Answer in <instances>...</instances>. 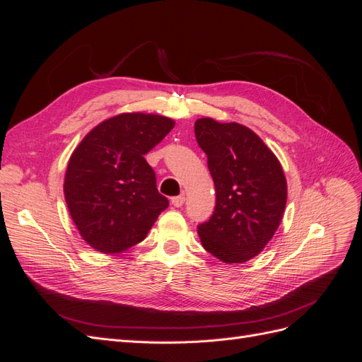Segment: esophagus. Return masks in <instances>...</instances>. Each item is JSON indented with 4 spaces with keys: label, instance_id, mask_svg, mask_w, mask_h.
I'll return each mask as SVG.
<instances>
[{
    "label": "esophagus",
    "instance_id": "obj_1",
    "mask_svg": "<svg viewBox=\"0 0 362 362\" xmlns=\"http://www.w3.org/2000/svg\"><path fill=\"white\" fill-rule=\"evenodd\" d=\"M184 201H185L184 194H181V196H175V198H172V201H170V202H172V205H173V206H177V208H178V206H181V205L184 204Z\"/></svg>",
    "mask_w": 362,
    "mask_h": 362
}]
</instances>
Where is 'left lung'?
<instances>
[{
	"instance_id": "1",
	"label": "left lung",
	"mask_w": 362,
	"mask_h": 362,
	"mask_svg": "<svg viewBox=\"0 0 362 362\" xmlns=\"http://www.w3.org/2000/svg\"><path fill=\"white\" fill-rule=\"evenodd\" d=\"M194 136L216 187L210 221L198 226L205 250L226 264L259 255L282 221L287 180L278 157L250 128L201 117Z\"/></svg>"
}]
</instances>
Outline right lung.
I'll return each instance as SVG.
<instances>
[{
  "label": "right lung",
  "mask_w": 362,
  "mask_h": 362,
  "mask_svg": "<svg viewBox=\"0 0 362 362\" xmlns=\"http://www.w3.org/2000/svg\"><path fill=\"white\" fill-rule=\"evenodd\" d=\"M175 127L154 113H120L103 120L72 152L64 201L84 242L119 255L145 240L169 201L158 193L145 154Z\"/></svg>",
  "instance_id": "obj_1"
}]
</instances>
